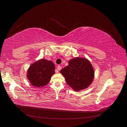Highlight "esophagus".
Listing matches in <instances>:
<instances>
[{"label": "esophagus", "instance_id": "obj_1", "mask_svg": "<svg viewBox=\"0 0 127 127\" xmlns=\"http://www.w3.org/2000/svg\"><path fill=\"white\" fill-rule=\"evenodd\" d=\"M61 69H62V67H61V66H59V65H58V66H57V70H59V71H60Z\"/></svg>", "mask_w": 127, "mask_h": 127}]
</instances>
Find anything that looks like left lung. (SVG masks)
<instances>
[{
  "label": "left lung",
  "mask_w": 127,
  "mask_h": 127,
  "mask_svg": "<svg viewBox=\"0 0 127 127\" xmlns=\"http://www.w3.org/2000/svg\"><path fill=\"white\" fill-rule=\"evenodd\" d=\"M94 72L90 61L79 57L69 60L68 66L60 70L67 84L75 91L89 87L94 79Z\"/></svg>",
  "instance_id": "obj_1"
}]
</instances>
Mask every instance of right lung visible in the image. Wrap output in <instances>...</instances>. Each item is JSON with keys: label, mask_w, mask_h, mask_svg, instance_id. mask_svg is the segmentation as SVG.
Masks as SVG:
<instances>
[{"label": "right lung", "mask_w": 127, "mask_h": 127, "mask_svg": "<svg viewBox=\"0 0 127 127\" xmlns=\"http://www.w3.org/2000/svg\"><path fill=\"white\" fill-rule=\"evenodd\" d=\"M55 64L50 60L41 59L32 64L27 72V78L33 86L42 87L49 83L55 73Z\"/></svg>", "instance_id": "right-lung-1"}]
</instances>
